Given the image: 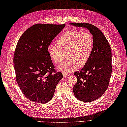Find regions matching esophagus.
Segmentation results:
<instances>
[{"label": "esophagus", "mask_w": 127, "mask_h": 127, "mask_svg": "<svg viewBox=\"0 0 127 127\" xmlns=\"http://www.w3.org/2000/svg\"><path fill=\"white\" fill-rule=\"evenodd\" d=\"M69 76V74L68 73H64V72L63 73V76L64 77V78H68Z\"/></svg>", "instance_id": "obj_1"}]
</instances>
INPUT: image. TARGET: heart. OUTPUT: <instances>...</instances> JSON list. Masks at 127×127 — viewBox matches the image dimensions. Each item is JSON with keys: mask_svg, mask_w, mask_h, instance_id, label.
Instances as JSON below:
<instances>
[{"mask_svg": "<svg viewBox=\"0 0 127 127\" xmlns=\"http://www.w3.org/2000/svg\"><path fill=\"white\" fill-rule=\"evenodd\" d=\"M58 46L50 44L47 52L52 61L59 64L65 58H68L65 63L58 67V69L69 72L78 66L83 67L90 58L94 47V39L88 31L71 30L64 32L57 40Z\"/></svg>", "mask_w": 127, "mask_h": 127, "instance_id": "heart-1", "label": "heart"}]
</instances>
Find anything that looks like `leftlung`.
<instances>
[{
    "label": "left lung",
    "instance_id": "1",
    "mask_svg": "<svg viewBox=\"0 0 127 127\" xmlns=\"http://www.w3.org/2000/svg\"><path fill=\"white\" fill-rule=\"evenodd\" d=\"M69 24L86 28L93 36L90 58L81 70L74 73L77 78L73 87L74 95L80 101L89 102L100 97L108 87L112 72V51L107 39L97 27L88 23Z\"/></svg>",
    "mask_w": 127,
    "mask_h": 127
}]
</instances>
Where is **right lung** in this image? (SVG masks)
Wrapping results in <instances>:
<instances>
[{
	"label": "right lung",
	"instance_id": "add662e5",
	"mask_svg": "<svg viewBox=\"0 0 127 127\" xmlns=\"http://www.w3.org/2000/svg\"><path fill=\"white\" fill-rule=\"evenodd\" d=\"M64 27V24L34 25L18 40L13 58L16 80L25 96L31 101L48 102L63 79L62 73L54 69L47 47Z\"/></svg>",
	"mask_w": 127,
	"mask_h": 127
}]
</instances>
